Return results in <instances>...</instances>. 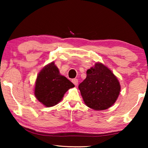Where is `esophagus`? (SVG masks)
I'll return each instance as SVG.
<instances>
[{
  "instance_id": "1",
  "label": "esophagus",
  "mask_w": 148,
  "mask_h": 148,
  "mask_svg": "<svg viewBox=\"0 0 148 148\" xmlns=\"http://www.w3.org/2000/svg\"><path fill=\"white\" fill-rule=\"evenodd\" d=\"M72 82L73 83L75 86H77L79 82H78L77 79H72Z\"/></svg>"
}]
</instances>
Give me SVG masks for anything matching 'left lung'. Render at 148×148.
<instances>
[{"label": "left lung", "instance_id": "1", "mask_svg": "<svg viewBox=\"0 0 148 148\" xmlns=\"http://www.w3.org/2000/svg\"><path fill=\"white\" fill-rule=\"evenodd\" d=\"M86 73V78L78 86L85 104L96 110L108 108L116 102L120 93L117 78L102 63H96Z\"/></svg>", "mask_w": 148, "mask_h": 148}]
</instances>
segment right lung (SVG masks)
I'll return each mask as SVG.
<instances>
[{
	"label": "right lung",
	"mask_w": 148,
	"mask_h": 148,
	"mask_svg": "<svg viewBox=\"0 0 148 148\" xmlns=\"http://www.w3.org/2000/svg\"><path fill=\"white\" fill-rule=\"evenodd\" d=\"M74 84L60 74L58 69L51 62L39 73L35 86L36 98L46 107L57 104L69 89Z\"/></svg>",
	"instance_id": "add662e5"
}]
</instances>
